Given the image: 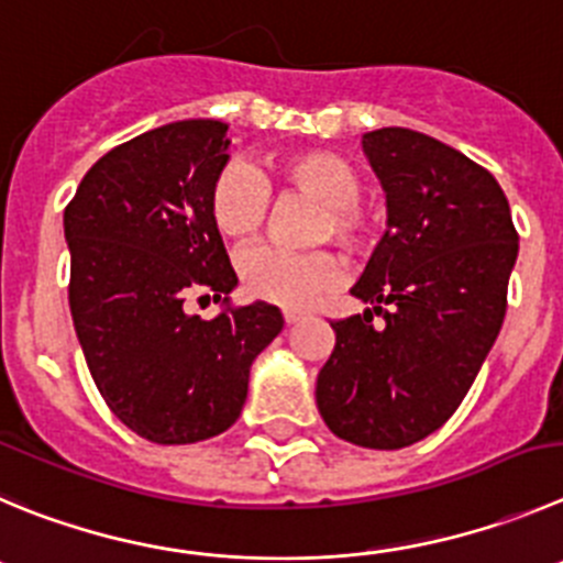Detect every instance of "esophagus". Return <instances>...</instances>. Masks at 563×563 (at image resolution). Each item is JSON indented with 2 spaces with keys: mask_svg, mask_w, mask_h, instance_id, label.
I'll return each instance as SVG.
<instances>
[{
  "mask_svg": "<svg viewBox=\"0 0 563 563\" xmlns=\"http://www.w3.org/2000/svg\"><path fill=\"white\" fill-rule=\"evenodd\" d=\"M283 317H286V324H297L299 319H306V311H297V308H286V311H283Z\"/></svg>",
  "mask_w": 563,
  "mask_h": 563,
  "instance_id": "obj_1",
  "label": "esophagus"
}]
</instances>
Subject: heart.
Listing matches in <instances>:
<instances>
[{
	"instance_id": "1",
	"label": "heart",
	"mask_w": 563,
	"mask_h": 563,
	"mask_svg": "<svg viewBox=\"0 0 563 563\" xmlns=\"http://www.w3.org/2000/svg\"><path fill=\"white\" fill-rule=\"evenodd\" d=\"M275 177L291 191L319 202L311 239L333 241L346 255H366L377 241V213L361 202L364 177L353 161L330 150H302L275 161ZM269 188L244 161L224 163L208 188V217L224 241L244 244L264 228ZM241 288L250 297L286 308H306L339 286L341 266L330 252H291L257 246L239 257Z\"/></svg>"
}]
</instances>
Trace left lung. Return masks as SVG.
<instances>
[{
  "instance_id": "left-lung-1",
  "label": "left lung",
  "mask_w": 563,
  "mask_h": 563,
  "mask_svg": "<svg viewBox=\"0 0 563 563\" xmlns=\"http://www.w3.org/2000/svg\"><path fill=\"white\" fill-rule=\"evenodd\" d=\"M364 152L388 230L353 286L369 308L330 322L317 406L339 439L400 450L448 422L475 383L506 317L519 235L495 177L453 146L383 128Z\"/></svg>"
}]
</instances>
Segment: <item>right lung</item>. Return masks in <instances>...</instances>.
<instances>
[{"instance_id":"add662e5","label":"right lung","mask_w":563,"mask_h":563,"mask_svg":"<svg viewBox=\"0 0 563 563\" xmlns=\"http://www.w3.org/2000/svg\"><path fill=\"white\" fill-rule=\"evenodd\" d=\"M228 124H163L93 163L66 205L68 308L102 400L155 444H194L239 419L250 366L283 330L252 302L217 319L188 299H224L239 277L208 217L228 163Z\"/></svg>"}]
</instances>
